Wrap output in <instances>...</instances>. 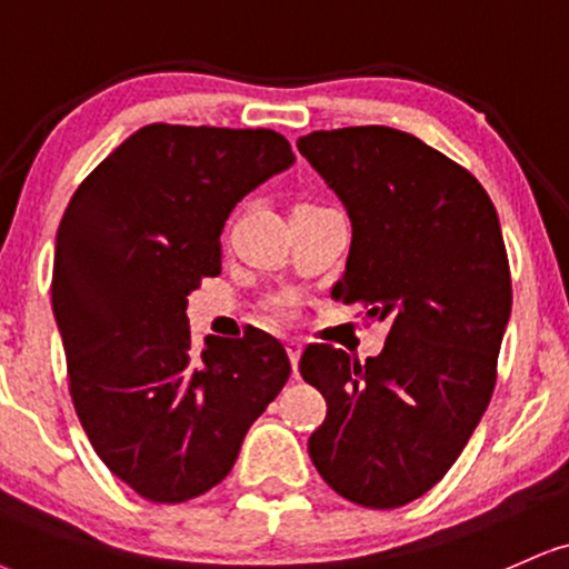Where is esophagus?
I'll list each match as a JSON object with an SVG mask.
<instances>
[{
  "instance_id": "1",
  "label": "esophagus",
  "mask_w": 569,
  "mask_h": 569,
  "mask_svg": "<svg viewBox=\"0 0 569 569\" xmlns=\"http://www.w3.org/2000/svg\"><path fill=\"white\" fill-rule=\"evenodd\" d=\"M284 350H287V356H290L292 369L298 371V361H300V353H303V346H300L298 340H287V342H284Z\"/></svg>"
}]
</instances>
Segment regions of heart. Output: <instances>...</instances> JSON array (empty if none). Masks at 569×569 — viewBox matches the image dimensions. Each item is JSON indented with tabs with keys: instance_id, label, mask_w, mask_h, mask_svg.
I'll return each instance as SVG.
<instances>
[{
	"instance_id": "b5f03b06",
	"label": "heart",
	"mask_w": 569,
	"mask_h": 569,
	"mask_svg": "<svg viewBox=\"0 0 569 569\" xmlns=\"http://www.w3.org/2000/svg\"><path fill=\"white\" fill-rule=\"evenodd\" d=\"M269 308H271V313L277 319H290L292 313H296V298H292V296H277L269 303Z\"/></svg>"
}]
</instances>
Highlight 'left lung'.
I'll return each mask as SVG.
<instances>
[{"mask_svg": "<svg viewBox=\"0 0 569 569\" xmlns=\"http://www.w3.org/2000/svg\"><path fill=\"white\" fill-rule=\"evenodd\" d=\"M298 150L353 227L332 298L390 325L367 363L303 350L300 375L327 401L308 453L342 499L396 509L443 480L493 396L511 311L499 216L465 166L406 131H311Z\"/></svg>", "mask_w": 569, "mask_h": 569, "instance_id": "obj_1", "label": "left lung"}]
</instances>
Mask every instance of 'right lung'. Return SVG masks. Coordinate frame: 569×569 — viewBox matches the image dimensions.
Instances as JSON below:
<instances>
[{
  "label": "right lung",
  "instance_id": "obj_1",
  "mask_svg": "<svg viewBox=\"0 0 569 569\" xmlns=\"http://www.w3.org/2000/svg\"><path fill=\"white\" fill-rule=\"evenodd\" d=\"M292 160L271 129L150 123L68 202L52 311L70 398L104 467L147 501L219 486L290 377L282 342L261 329L198 346L187 296L221 273L231 208Z\"/></svg>",
  "mask_w": 569,
  "mask_h": 569
}]
</instances>
